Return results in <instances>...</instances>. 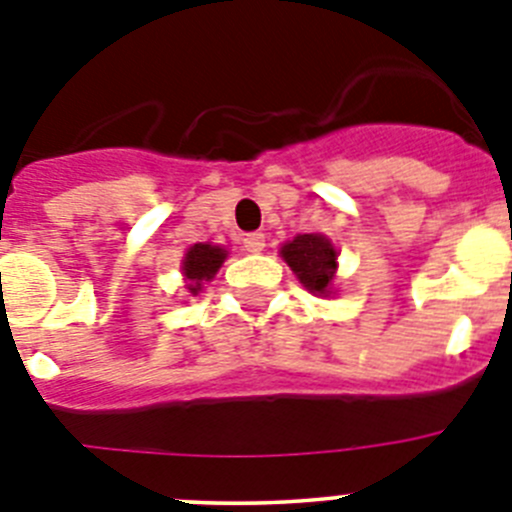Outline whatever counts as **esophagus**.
I'll return each instance as SVG.
<instances>
[{
    "mask_svg": "<svg viewBox=\"0 0 512 512\" xmlns=\"http://www.w3.org/2000/svg\"><path fill=\"white\" fill-rule=\"evenodd\" d=\"M264 246H266V235L264 233H248L246 238H243V248H246V251H251V253L264 251Z\"/></svg>",
    "mask_w": 512,
    "mask_h": 512,
    "instance_id": "obj_1",
    "label": "esophagus"
}]
</instances>
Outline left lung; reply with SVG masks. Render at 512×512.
<instances>
[{"instance_id": "left-lung-1", "label": "left lung", "mask_w": 512, "mask_h": 512, "mask_svg": "<svg viewBox=\"0 0 512 512\" xmlns=\"http://www.w3.org/2000/svg\"><path fill=\"white\" fill-rule=\"evenodd\" d=\"M282 256L312 295H328L336 274V248L328 238L315 233L297 235L295 241L282 246Z\"/></svg>"}]
</instances>
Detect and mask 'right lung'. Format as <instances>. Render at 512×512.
Returning a JSON list of instances; mask_svg holds the SVG:
<instances>
[{
  "label": "right lung",
  "instance_id": "right-lung-1",
  "mask_svg": "<svg viewBox=\"0 0 512 512\" xmlns=\"http://www.w3.org/2000/svg\"><path fill=\"white\" fill-rule=\"evenodd\" d=\"M225 261V251L217 246H207V243H197L184 256V277L189 279V289L200 292L202 282H210L215 277V271Z\"/></svg>",
  "mask_w": 512,
  "mask_h": 512
}]
</instances>
